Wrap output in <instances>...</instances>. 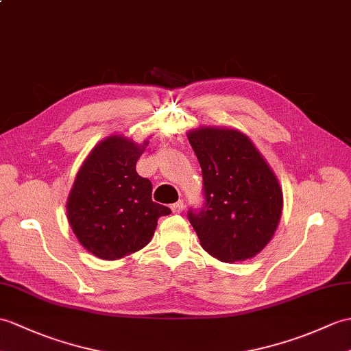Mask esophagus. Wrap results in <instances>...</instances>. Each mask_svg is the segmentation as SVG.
Masks as SVG:
<instances>
[{
	"instance_id": "obj_1",
	"label": "esophagus",
	"mask_w": 351,
	"mask_h": 351,
	"mask_svg": "<svg viewBox=\"0 0 351 351\" xmlns=\"http://www.w3.org/2000/svg\"><path fill=\"white\" fill-rule=\"evenodd\" d=\"M184 208H185V205H184L182 200L173 203V205H170V209H172L173 214H181L182 210H184Z\"/></svg>"
}]
</instances>
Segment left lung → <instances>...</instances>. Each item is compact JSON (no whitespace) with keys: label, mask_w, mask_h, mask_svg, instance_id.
Wrapping results in <instances>:
<instances>
[{"label":"left lung","mask_w":351,"mask_h":351,"mask_svg":"<svg viewBox=\"0 0 351 351\" xmlns=\"http://www.w3.org/2000/svg\"><path fill=\"white\" fill-rule=\"evenodd\" d=\"M203 176V206L189 217L210 256L226 263L254 257L271 241L282 191L271 167L238 130L205 127L189 133Z\"/></svg>","instance_id":"8db88e82"}]
</instances>
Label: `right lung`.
Masks as SVG:
<instances>
[{"label": "right lung", "mask_w": 351, "mask_h": 351, "mask_svg": "<svg viewBox=\"0 0 351 351\" xmlns=\"http://www.w3.org/2000/svg\"><path fill=\"white\" fill-rule=\"evenodd\" d=\"M142 148L122 136L104 138L85 160L70 191L71 229L89 252L103 260L142 250L158 218L170 214L167 206L152 202L149 179L136 172Z\"/></svg>", "instance_id": "add662e5"}]
</instances>
